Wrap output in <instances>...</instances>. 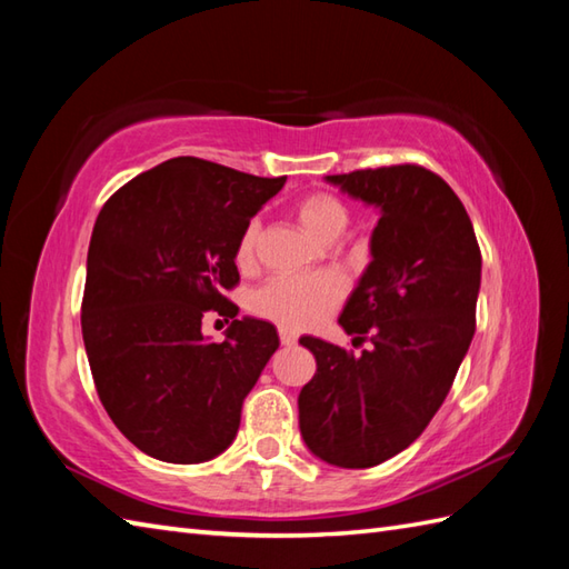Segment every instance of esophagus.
I'll return each mask as SVG.
<instances>
[{"label": "esophagus", "instance_id": "obj_1", "mask_svg": "<svg viewBox=\"0 0 569 569\" xmlns=\"http://www.w3.org/2000/svg\"><path fill=\"white\" fill-rule=\"evenodd\" d=\"M278 337H281V345H283V347H291V345L298 342V335L291 332V330H286V328L278 330Z\"/></svg>", "mask_w": 569, "mask_h": 569}]
</instances>
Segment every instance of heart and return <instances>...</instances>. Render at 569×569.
<instances>
[{
  "label": "heart",
  "mask_w": 569,
  "mask_h": 569,
  "mask_svg": "<svg viewBox=\"0 0 569 569\" xmlns=\"http://www.w3.org/2000/svg\"><path fill=\"white\" fill-rule=\"evenodd\" d=\"M296 217L306 232L318 241L337 239L349 224L347 204L332 192H310L296 204ZM259 232V220H249L241 229L234 247V263L239 271H251L257 263ZM345 296L347 281L337 271L276 276L251 296V310L286 330H310L332 316Z\"/></svg>",
  "instance_id": "obj_1"
}]
</instances>
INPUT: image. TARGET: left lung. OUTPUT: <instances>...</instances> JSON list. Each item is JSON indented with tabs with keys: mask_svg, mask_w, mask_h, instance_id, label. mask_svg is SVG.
<instances>
[{
	"mask_svg": "<svg viewBox=\"0 0 569 569\" xmlns=\"http://www.w3.org/2000/svg\"><path fill=\"white\" fill-rule=\"evenodd\" d=\"M379 204L367 273L340 325L352 349L303 337L318 373L298 398L300 432L337 467L381 465L420 438L477 330L481 251L462 200L418 163L328 176Z\"/></svg>",
	"mask_w": 569,
	"mask_h": 569,
	"instance_id": "1",
	"label": "left lung"
}]
</instances>
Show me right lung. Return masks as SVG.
Returning a JSON list of instances; mask_svg holds the SVG:
<instances>
[{
	"instance_id": "add662e5",
	"label": "right lung",
	"mask_w": 569,
	"mask_h": 569,
	"mask_svg": "<svg viewBox=\"0 0 569 569\" xmlns=\"http://www.w3.org/2000/svg\"><path fill=\"white\" fill-rule=\"evenodd\" d=\"M178 156L131 178L102 204L88 251L82 340L100 401L129 442L163 462L196 465L232 445L241 406L278 349L263 320L202 337L208 312L234 318V247L283 188Z\"/></svg>"
}]
</instances>
